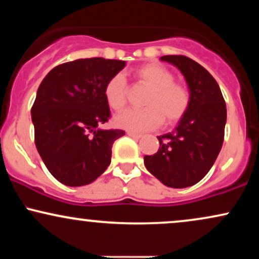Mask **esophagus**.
<instances>
[{
	"mask_svg": "<svg viewBox=\"0 0 259 259\" xmlns=\"http://www.w3.org/2000/svg\"><path fill=\"white\" fill-rule=\"evenodd\" d=\"M126 134L130 136V138H133L135 140H140L142 138V135H140V134H135V133H132V132H127Z\"/></svg>",
	"mask_w": 259,
	"mask_h": 259,
	"instance_id": "34e87169",
	"label": "esophagus"
}]
</instances>
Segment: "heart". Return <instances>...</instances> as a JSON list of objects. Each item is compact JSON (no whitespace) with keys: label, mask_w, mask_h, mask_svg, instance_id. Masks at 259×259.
I'll return each mask as SVG.
<instances>
[{"label":"heart","mask_w":259,"mask_h":259,"mask_svg":"<svg viewBox=\"0 0 259 259\" xmlns=\"http://www.w3.org/2000/svg\"><path fill=\"white\" fill-rule=\"evenodd\" d=\"M136 81L148 88L142 105L145 108L130 109L117 115L115 125L132 133L153 130L163 123L175 125L183 119L191 105V94L184 84L175 81V75L168 68L158 63H147L134 72ZM126 80L115 74L106 82L103 96L113 111L119 112L127 103Z\"/></svg>","instance_id":"b5f03b06"}]
</instances>
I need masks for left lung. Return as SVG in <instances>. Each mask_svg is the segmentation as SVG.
I'll use <instances>...</instances> for the list:
<instances>
[{
	"instance_id": "obj_1",
	"label": "left lung",
	"mask_w": 259,
	"mask_h": 259,
	"mask_svg": "<svg viewBox=\"0 0 259 259\" xmlns=\"http://www.w3.org/2000/svg\"><path fill=\"white\" fill-rule=\"evenodd\" d=\"M160 59L185 76L191 105L173 132L158 136V151L145 156L144 163L160 183L183 189L203 179L214 164L224 141L227 106L218 82L194 59L181 55Z\"/></svg>"
}]
</instances>
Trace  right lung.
Here are the masks:
<instances>
[{"instance_id":"right-lung-1","label":"right lung","mask_w":259,"mask_h":259,"mask_svg":"<svg viewBox=\"0 0 259 259\" xmlns=\"http://www.w3.org/2000/svg\"><path fill=\"white\" fill-rule=\"evenodd\" d=\"M125 62L101 57L59 64L45 76L31 107L35 145L59 183L82 186L111 163L112 147L124 130H102L111 118L103 90Z\"/></svg>"}]
</instances>
